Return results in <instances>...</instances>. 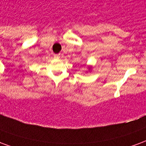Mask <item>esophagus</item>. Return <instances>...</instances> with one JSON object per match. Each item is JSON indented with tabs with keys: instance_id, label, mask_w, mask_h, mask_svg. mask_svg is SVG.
Returning a JSON list of instances; mask_svg holds the SVG:
<instances>
[{
	"instance_id": "34e87169",
	"label": "esophagus",
	"mask_w": 146,
	"mask_h": 146,
	"mask_svg": "<svg viewBox=\"0 0 146 146\" xmlns=\"http://www.w3.org/2000/svg\"><path fill=\"white\" fill-rule=\"evenodd\" d=\"M54 57L55 58H60V55H59V54H54Z\"/></svg>"
}]
</instances>
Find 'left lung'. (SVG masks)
<instances>
[{
	"label": "left lung",
	"instance_id": "left-lung-1",
	"mask_svg": "<svg viewBox=\"0 0 146 146\" xmlns=\"http://www.w3.org/2000/svg\"><path fill=\"white\" fill-rule=\"evenodd\" d=\"M88 70H91V69H92V66H88Z\"/></svg>",
	"mask_w": 146,
	"mask_h": 146
}]
</instances>
